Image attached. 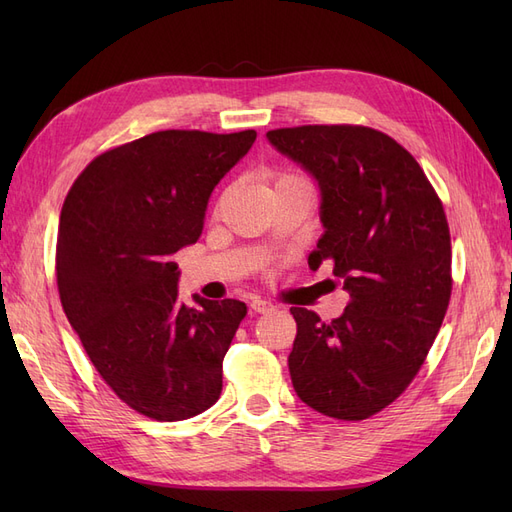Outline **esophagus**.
Returning a JSON list of instances; mask_svg holds the SVG:
<instances>
[{
	"label": "esophagus",
	"mask_w": 512,
	"mask_h": 512,
	"mask_svg": "<svg viewBox=\"0 0 512 512\" xmlns=\"http://www.w3.org/2000/svg\"><path fill=\"white\" fill-rule=\"evenodd\" d=\"M250 307L254 309V312H258V314H267V312H271V309H273V303L262 301V299H254L250 303Z\"/></svg>",
	"instance_id": "34e87169"
}]
</instances>
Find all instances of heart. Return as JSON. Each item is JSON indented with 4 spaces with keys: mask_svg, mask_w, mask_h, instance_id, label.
<instances>
[{
    "mask_svg": "<svg viewBox=\"0 0 512 512\" xmlns=\"http://www.w3.org/2000/svg\"><path fill=\"white\" fill-rule=\"evenodd\" d=\"M294 181H301V179L292 177V175H277V177H273V181H271V190L277 188V185H286V183H294Z\"/></svg>",
    "mask_w": 512,
    "mask_h": 512,
    "instance_id": "obj_1",
    "label": "heart"
}]
</instances>
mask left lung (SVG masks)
Here are the masks:
<instances>
[{
    "instance_id": "obj_1",
    "label": "left lung",
    "mask_w": 512,
    "mask_h": 512,
    "mask_svg": "<svg viewBox=\"0 0 512 512\" xmlns=\"http://www.w3.org/2000/svg\"><path fill=\"white\" fill-rule=\"evenodd\" d=\"M267 138L318 183L324 232L309 269L331 260L350 294L329 324L290 307L292 386L320 414L363 421L406 391L442 327L453 286L442 203L418 162L378 130L301 126Z\"/></svg>"
}]
</instances>
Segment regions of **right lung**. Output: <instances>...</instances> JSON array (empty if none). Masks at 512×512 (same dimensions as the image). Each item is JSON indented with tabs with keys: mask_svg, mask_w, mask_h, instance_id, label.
<instances>
[{
	"mask_svg": "<svg viewBox=\"0 0 512 512\" xmlns=\"http://www.w3.org/2000/svg\"><path fill=\"white\" fill-rule=\"evenodd\" d=\"M254 130H164L98 156L70 188L57 235L64 312L104 382L156 421L222 393V361L247 314L237 299H179L173 256L203 235L215 185Z\"/></svg>",
	"mask_w": 512,
	"mask_h": 512,
	"instance_id": "add662e5",
	"label": "right lung"
}]
</instances>
